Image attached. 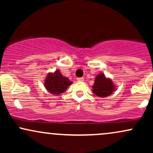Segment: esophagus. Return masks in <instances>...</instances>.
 Returning <instances> with one entry per match:
<instances>
[{"label":"esophagus","instance_id":"esophagus-1","mask_svg":"<svg viewBox=\"0 0 153 153\" xmlns=\"http://www.w3.org/2000/svg\"><path fill=\"white\" fill-rule=\"evenodd\" d=\"M77 80H78V82L83 81V80H84V78H77Z\"/></svg>","mask_w":153,"mask_h":153}]
</instances>
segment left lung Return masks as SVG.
<instances>
[{
    "label": "left lung",
    "mask_w": 153,
    "mask_h": 153,
    "mask_svg": "<svg viewBox=\"0 0 153 153\" xmlns=\"http://www.w3.org/2000/svg\"><path fill=\"white\" fill-rule=\"evenodd\" d=\"M92 88L93 93L101 98L110 96L115 91V85L111 79L106 78L103 73H99L96 77Z\"/></svg>",
    "instance_id": "obj_1"
}]
</instances>
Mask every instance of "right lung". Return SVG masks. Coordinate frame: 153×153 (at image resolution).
Returning a JSON list of instances; mask_svg holds the SVG:
<instances>
[{
    "label": "right lung",
    "instance_id": "right-lung-1",
    "mask_svg": "<svg viewBox=\"0 0 153 153\" xmlns=\"http://www.w3.org/2000/svg\"><path fill=\"white\" fill-rule=\"evenodd\" d=\"M72 83L73 82L69 79L61 74L59 71H56L54 73H50L47 75L44 85L50 94L59 95L65 92Z\"/></svg>",
    "mask_w": 153,
    "mask_h": 153
}]
</instances>
